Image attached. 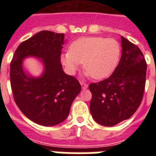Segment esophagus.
Listing matches in <instances>:
<instances>
[{
	"label": "esophagus",
	"instance_id": "esophagus-1",
	"mask_svg": "<svg viewBox=\"0 0 156 156\" xmlns=\"http://www.w3.org/2000/svg\"><path fill=\"white\" fill-rule=\"evenodd\" d=\"M80 84H81V87H82V89H83V90H85V89H87V88L88 87V84L87 83H86L80 82Z\"/></svg>",
	"mask_w": 156,
	"mask_h": 156
}]
</instances>
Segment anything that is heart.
Instances as JSON below:
<instances>
[{"mask_svg": "<svg viewBox=\"0 0 156 156\" xmlns=\"http://www.w3.org/2000/svg\"><path fill=\"white\" fill-rule=\"evenodd\" d=\"M120 45L113 38L81 37L70 44L62 62L70 73L83 62L85 74L94 79H102L112 73L120 56Z\"/></svg>", "mask_w": 156, "mask_h": 156, "instance_id": "heart-1", "label": "heart"}]
</instances>
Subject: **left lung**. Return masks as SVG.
Listing matches in <instances>:
<instances>
[{"mask_svg": "<svg viewBox=\"0 0 156 156\" xmlns=\"http://www.w3.org/2000/svg\"><path fill=\"white\" fill-rule=\"evenodd\" d=\"M122 55L108 78L92 83L90 110L98 123L112 126L128 119L140 106L146 81L147 64L140 48L121 37Z\"/></svg>", "mask_w": 156, "mask_h": 156, "instance_id": "obj_1", "label": "left lung"}]
</instances>
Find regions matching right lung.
<instances>
[{"mask_svg": "<svg viewBox=\"0 0 156 156\" xmlns=\"http://www.w3.org/2000/svg\"><path fill=\"white\" fill-rule=\"evenodd\" d=\"M64 39V34L39 32L19 44L10 65L14 100L28 119L42 126L63 122L81 90L79 81L65 73L60 62ZM27 57L41 59L45 70L41 77H33L23 69L22 61Z\"/></svg>", "mask_w": 156, "mask_h": 156, "instance_id": "add662e5", "label": "right lung"}]
</instances>
